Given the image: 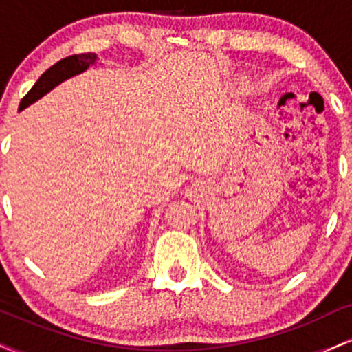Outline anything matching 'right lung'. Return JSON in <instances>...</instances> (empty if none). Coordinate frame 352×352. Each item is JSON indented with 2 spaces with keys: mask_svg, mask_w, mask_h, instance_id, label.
Returning a JSON list of instances; mask_svg holds the SVG:
<instances>
[{
  "mask_svg": "<svg viewBox=\"0 0 352 352\" xmlns=\"http://www.w3.org/2000/svg\"><path fill=\"white\" fill-rule=\"evenodd\" d=\"M98 56L92 54V52H86V54H72L67 56V58L58 60L56 64L43 72V76L36 80V84L30 89L26 96L21 99V104H19V111H23L24 107H28L30 104H33L34 100L43 98L46 92H50L52 87L58 86L59 82L66 80L71 76L79 74V72L86 71L91 64L96 63Z\"/></svg>",
  "mask_w": 352,
  "mask_h": 352,
  "instance_id": "1",
  "label": "right lung"
}]
</instances>
